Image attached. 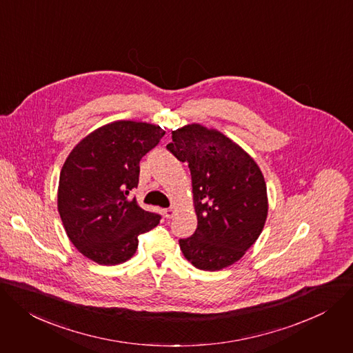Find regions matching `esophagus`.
I'll return each mask as SVG.
<instances>
[{
    "instance_id": "obj_1",
    "label": "esophagus",
    "mask_w": 353,
    "mask_h": 353,
    "mask_svg": "<svg viewBox=\"0 0 353 353\" xmlns=\"http://www.w3.org/2000/svg\"><path fill=\"white\" fill-rule=\"evenodd\" d=\"M174 212H176L174 208H166V210H163V214H165L166 218H172V216L174 215Z\"/></svg>"
}]
</instances>
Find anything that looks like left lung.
Masks as SVG:
<instances>
[{
    "label": "left lung",
    "mask_w": 353,
    "mask_h": 353,
    "mask_svg": "<svg viewBox=\"0 0 353 353\" xmlns=\"http://www.w3.org/2000/svg\"><path fill=\"white\" fill-rule=\"evenodd\" d=\"M166 148L190 168L197 230L180 239L197 269L221 270L238 262L259 238L268 218V191L254 160L234 141L200 123L172 132Z\"/></svg>",
    "instance_id": "8db88e82"
}]
</instances>
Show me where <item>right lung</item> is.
<instances>
[{
	"instance_id": "obj_1",
	"label": "right lung",
	"mask_w": 353,
	"mask_h": 353,
	"mask_svg": "<svg viewBox=\"0 0 353 353\" xmlns=\"http://www.w3.org/2000/svg\"><path fill=\"white\" fill-rule=\"evenodd\" d=\"M165 131L115 121L81 139L61 168L57 210L72 243L85 258L112 266L131 259L138 236L154 228L159 214L130 199L139 183V162Z\"/></svg>"
}]
</instances>
